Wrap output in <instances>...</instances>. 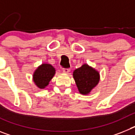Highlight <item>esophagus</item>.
Here are the masks:
<instances>
[{
	"label": "esophagus",
	"instance_id": "obj_1",
	"mask_svg": "<svg viewBox=\"0 0 135 135\" xmlns=\"http://www.w3.org/2000/svg\"><path fill=\"white\" fill-rule=\"evenodd\" d=\"M63 71H64V73H66V74H68V72H70V68H63Z\"/></svg>",
	"mask_w": 135,
	"mask_h": 135
}]
</instances>
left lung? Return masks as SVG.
<instances>
[{"label": "left lung", "mask_w": 135, "mask_h": 135, "mask_svg": "<svg viewBox=\"0 0 135 135\" xmlns=\"http://www.w3.org/2000/svg\"><path fill=\"white\" fill-rule=\"evenodd\" d=\"M73 76L80 93L83 95L89 94L99 81L98 72L86 64L75 70Z\"/></svg>", "instance_id": "8db88e82"}]
</instances>
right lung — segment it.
<instances>
[{"instance_id": "add662e5", "label": "right lung", "mask_w": 135, "mask_h": 135, "mask_svg": "<svg viewBox=\"0 0 135 135\" xmlns=\"http://www.w3.org/2000/svg\"><path fill=\"white\" fill-rule=\"evenodd\" d=\"M55 73V70L50 64H42L38 68L33 76L34 81L37 86L44 89L49 84Z\"/></svg>"}]
</instances>
